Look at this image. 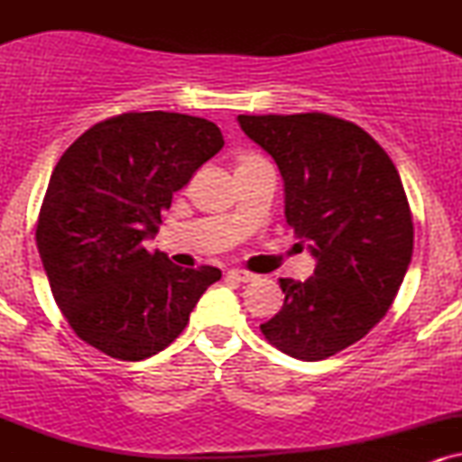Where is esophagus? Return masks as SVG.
Masks as SVG:
<instances>
[{
    "label": "esophagus",
    "mask_w": 462,
    "mask_h": 462,
    "mask_svg": "<svg viewBox=\"0 0 462 462\" xmlns=\"http://www.w3.org/2000/svg\"><path fill=\"white\" fill-rule=\"evenodd\" d=\"M226 278L235 280V282H249V280H254V273L243 272V269H230V272L226 273Z\"/></svg>",
    "instance_id": "obj_1"
}]
</instances>
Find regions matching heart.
I'll return each mask as SVG.
<instances>
[{
  "instance_id": "obj_1",
  "label": "heart",
  "mask_w": 462,
  "mask_h": 462,
  "mask_svg": "<svg viewBox=\"0 0 462 462\" xmlns=\"http://www.w3.org/2000/svg\"><path fill=\"white\" fill-rule=\"evenodd\" d=\"M252 161H256V156H252V153H245V156L238 158V167H241V164H245V162H252Z\"/></svg>"
}]
</instances>
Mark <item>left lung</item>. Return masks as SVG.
Returning a JSON list of instances; mask_svg holds the SVG:
<instances>
[{"label": "left lung", "mask_w": 462, "mask_h": 462, "mask_svg": "<svg viewBox=\"0 0 462 462\" xmlns=\"http://www.w3.org/2000/svg\"><path fill=\"white\" fill-rule=\"evenodd\" d=\"M238 125L278 164L286 224L317 258L304 282L280 278L282 310L261 330L293 358L334 356L383 319L411 264L400 173L367 132L338 116L238 115Z\"/></svg>", "instance_id": "8db88e82"}]
</instances>
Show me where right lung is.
I'll use <instances>...</instances> for the list:
<instances>
[{"label": "right lung", "mask_w": 462, "mask_h": 462, "mask_svg": "<svg viewBox=\"0 0 462 462\" xmlns=\"http://www.w3.org/2000/svg\"><path fill=\"white\" fill-rule=\"evenodd\" d=\"M221 147L213 121L153 110L99 121L58 161L36 247L69 326L106 356L161 352L221 278L217 267L182 269L145 247L173 193Z\"/></svg>", "instance_id": "obj_1"}]
</instances>
